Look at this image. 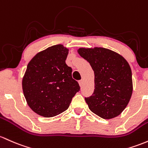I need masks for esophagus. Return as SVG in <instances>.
Masks as SVG:
<instances>
[{
	"instance_id": "1",
	"label": "esophagus",
	"mask_w": 148,
	"mask_h": 148,
	"mask_svg": "<svg viewBox=\"0 0 148 148\" xmlns=\"http://www.w3.org/2000/svg\"><path fill=\"white\" fill-rule=\"evenodd\" d=\"M83 82H84V81L82 80H79V85H80V86H82L83 85Z\"/></svg>"
}]
</instances>
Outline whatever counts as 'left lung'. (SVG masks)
Here are the masks:
<instances>
[{"label": "left lung", "instance_id": "8db88e82", "mask_svg": "<svg viewBox=\"0 0 148 148\" xmlns=\"http://www.w3.org/2000/svg\"><path fill=\"white\" fill-rule=\"evenodd\" d=\"M81 57L90 63L95 74V89L85 98L90 111L110 119L124 111L133 92L132 73L128 62L119 53L105 48H80Z\"/></svg>", "mask_w": 148, "mask_h": 148}]
</instances>
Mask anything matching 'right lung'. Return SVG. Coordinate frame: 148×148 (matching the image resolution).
Instances as JSON below:
<instances>
[{
	"instance_id": "add662e5",
	"label": "right lung",
	"mask_w": 148,
	"mask_h": 148,
	"mask_svg": "<svg viewBox=\"0 0 148 148\" xmlns=\"http://www.w3.org/2000/svg\"><path fill=\"white\" fill-rule=\"evenodd\" d=\"M69 49L61 44L39 52L31 60L22 79V90L29 108L44 117L57 116L69 108L80 90L65 60Z\"/></svg>"
}]
</instances>
